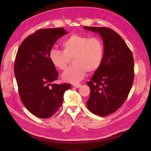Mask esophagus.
Masks as SVG:
<instances>
[{"label": "esophagus", "instance_id": "esophagus-1", "mask_svg": "<svg viewBox=\"0 0 151 151\" xmlns=\"http://www.w3.org/2000/svg\"><path fill=\"white\" fill-rule=\"evenodd\" d=\"M81 86V84H76L73 85V87H75L76 88H79Z\"/></svg>", "mask_w": 151, "mask_h": 151}]
</instances>
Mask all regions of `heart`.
Wrapping results in <instances>:
<instances>
[{"label":"heart","instance_id":"obj_1","mask_svg":"<svg viewBox=\"0 0 151 151\" xmlns=\"http://www.w3.org/2000/svg\"><path fill=\"white\" fill-rule=\"evenodd\" d=\"M62 50L52 49L49 60L53 66L64 70L73 58V65L62 75L63 81L76 84L84 78L86 72L93 73L100 67L104 56V46L97 37L73 34L64 40Z\"/></svg>","mask_w":151,"mask_h":151}]
</instances>
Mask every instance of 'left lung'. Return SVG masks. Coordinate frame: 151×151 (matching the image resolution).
<instances>
[{"label":"left lung","instance_id":"8db88e82","mask_svg":"<svg viewBox=\"0 0 151 151\" xmlns=\"http://www.w3.org/2000/svg\"><path fill=\"white\" fill-rule=\"evenodd\" d=\"M84 28L100 35L104 45L101 65L87 83L90 95L86 106L93 114L106 116L118 110L129 95L134 81L133 56L115 31L105 27Z\"/></svg>","mask_w":151,"mask_h":151}]
</instances>
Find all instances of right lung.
I'll list each match as a JSON object with an SVG mask.
<instances>
[{
    "label": "right lung",
    "mask_w": 151,
    "mask_h": 151,
    "mask_svg": "<svg viewBox=\"0 0 151 151\" xmlns=\"http://www.w3.org/2000/svg\"><path fill=\"white\" fill-rule=\"evenodd\" d=\"M67 34L63 28L37 30L22 41L15 57L14 74L21 99L39 118L55 114L62 104L64 93L70 88L69 84H52L58 73L49 60L54 44Z\"/></svg>",
    "instance_id": "add662e5"
}]
</instances>
